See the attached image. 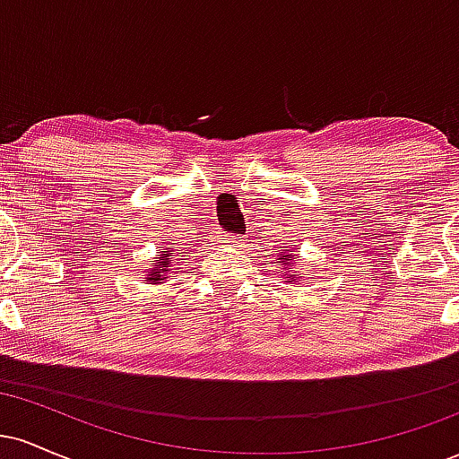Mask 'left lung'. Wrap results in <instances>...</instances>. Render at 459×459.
I'll list each match as a JSON object with an SVG mask.
<instances>
[{"instance_id":"1","label":"left lung","mask_w":459,"mask_h":459,"mask_svg":"<svg viewBox=\"0 0 459 459\" xmlns=\"http://www.w3.org/2000/svg\"><path fill=\"white\" fill-rule=\"evenodd\" d=\"M291 252H293V250H291ZM293 256H296V255H287V259H284V261H289V265H291ZM281 263H282V261H281ZM289 272H291V267H289Z\"/></svg>"}]
</instances>
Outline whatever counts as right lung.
<instances>
[{"mask_svg":"<svg viewBox=\"0 0 459 459\" xmlns=\"http://www.w3.org/2000/svg\"><path fill=\"white\" fill-rule=\"evenodd\" d=\"M183 252H175V250H166V255H160L157 256V265L155 263H152V270H151V273H149V282H160V281H163V278H166V273L170 272V267H172V263H181V259H177V256H181Z\"/></svg>","mask_w":459,"mask_h":459,"instance_id":"obj_1","label":"right lung"}]
</instances>
